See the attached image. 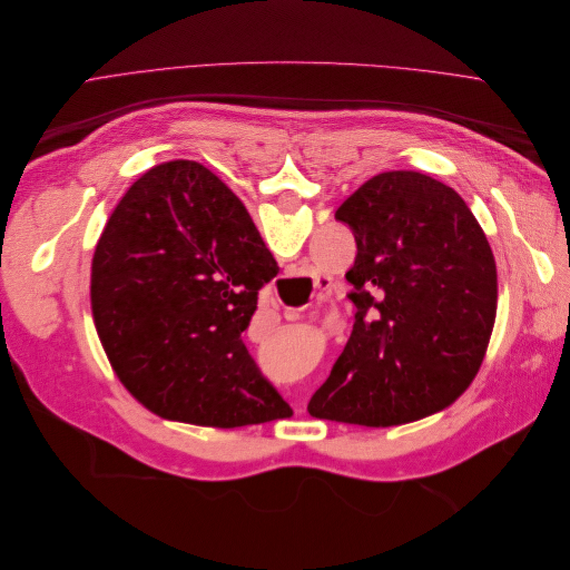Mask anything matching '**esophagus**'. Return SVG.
<instances>
[{
	"instance_id": "34e87169",
	"label": "esophagus",
	"mask_w": 570,
	"mask_h": 570,
	"mask_svg": "<svg viewBox=\"0 0 570 570\" xmlns=\"http://www.w3.org/2000/svg\"><path fill=\"white\" fill-rule=\"evenodd\" d=\"M323 287H325V285H321V283H318V289H323Z\"/></svg>"
}]
</instances>
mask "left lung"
<instances>
[{"instance_id": "obj_1", "label": "left lung", "mask_w": 570, "mask_h": 570, "mask_svg": "<svg viewBox=\"0 0 570 570\" xmlns=\"http://www.w3.org/2000/svg\"><path fill=\"white\" fill-rule=\"evenodd\" d=\"M354 230V331L308 402L325 421L390 428L452 406L485 358L497 264L456 189L385 170L340 204Z\"/></svg>"}]
</instances>
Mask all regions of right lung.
<instances>
[{"label":"right lung","mask_w":570,"mask_h":570,"mask_svg":"<svg viewBox=\"0 0 570 570\" xmlns=\"http://www.w3.org/2000/svg\"><path fill=\"white\" fill-rule=\"evenodd\" d=\"M275 273L245 204L214 170L189 159L151 166L92 256V321L118 381L166 421L239 428L289 416L243 342Z\"/></svg>","instance_id":"right-lung-1"}]
</instances>
